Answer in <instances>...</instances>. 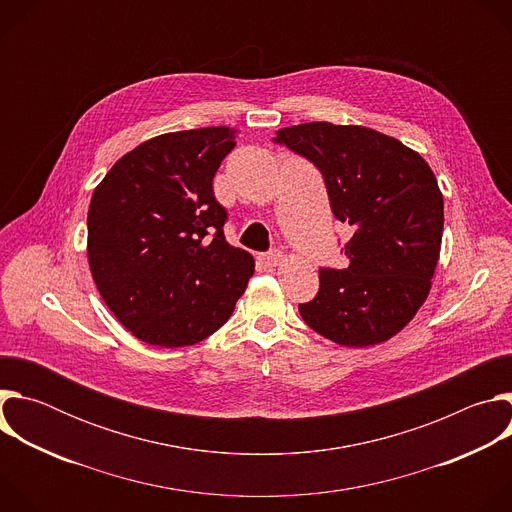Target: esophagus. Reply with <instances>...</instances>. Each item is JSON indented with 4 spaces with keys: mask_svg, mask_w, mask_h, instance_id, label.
I'll return each mask as SVG.
<instances>
[{
    "mask_svg": "<svg viewBox=\"0 0 512 512\" xmlns=\"http://www.w3.org/2000/svg\"><path fill=\"white\" fill-rule=\"evenodd\" d=\"M259 259H261V263H265L267 267H275V265L283 259V255H281V251H267V253H263Z\"/></svg>",
    "mask_w": 512,
    "mask_h": 512,
    "instance_id": "1",
    "label": "esophagus"
}]
</instances>
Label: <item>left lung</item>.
Segmentation results:
<instances>
[{"instance_id": "8db88e82", "label": "left lung", "mask_w": 512, "mask_h": 512, "mask_svg": "<svg viewBox=\"0 0 512 512\" xmlns=\"http://www.w3.org/2000/svg\"><path fill=\"white\" fill-rule=\"evenodd\" d=\"M273 143L312 162L352 237L344 267H320L304 322L342 346L379 344L425 302L440 259L444 198L431 168L389 135L326 121L283 127Z\"/></svg>"}]
</instances>
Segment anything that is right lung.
Returning <instances> with one entry per match:
<instances>
[{"label":"right lung","mask_w":512,"mask_h":512,"mask_svg":"<svg viewBox=\"0 0 512 512\" xmlns=\"http://www.w3.org/2000/svg\"><path fill=\"white\" fill-rule=\"evenodd\" d=\"M237 129L158 135L125 154L95 188L89 265L115 318L139 340L178 348L221 328L255 271L225 239L212 178Z\"/></svg>","instance_id":"1"}]
</instances>
